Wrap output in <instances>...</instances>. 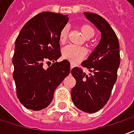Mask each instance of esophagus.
I'll return each mask as SVG.
<instances>
[{
  "label": "esophagus",
  "instance_id": "34e87169",
  "mask_svg": "<svg viewBox=\"0 0 134 134\" xmlns=\"http://www.w3.org/2000/svg\"><path fill=\"white\" fill-rule=\"evenodd\" d=\"M72 67H73V64H72V63H71V64H70V70L72 69Z\"/></svg>",
  "mask_w": 134,
  "mask_h": 134
}]
</instances>
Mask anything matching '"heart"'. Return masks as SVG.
<instances>
[{
  "label": "heart",
  "instance_id": "b5f03b06",
  "mask_svg": "<svg viewBox=\"0 0 134 134\" xmlns=\"http://www.w3.org/2000/svg\"><path fill=\"white\" fill-rule=\"evenodd\" d=\"M81 30L83 35L87 38L93 37L95 33L94 29L89 24H83L81 26ZM69 29L67 26H64L59 33V41L61 43H64L67 38ZM87 51L85 48L79 47L73 44H70L65 47L62 50L63 58L70 61L72 62H76L80 61L87 55Z\"/></svg>",
  "mask_w": 134,
  "mask_h": 134
}]
</instances>
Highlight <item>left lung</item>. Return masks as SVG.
<instances>
[{
  "label": "left lung",
  "mask_w": 134,
  "mask_h": 134,
  "mask_svg": "<svg viewBox=\"0 0 134 134\" xmlns=\"http://www.w3.org/2000/svg\"><path fill=\"white\" fill-rule=\"evenodd\" d=\"M86 18L101 32L99 44L81 66L90 72L87 75L80 67L71 70L76 84L72 88V102L77 108L86 113H96L110 99L117 79L120 64L118 38L108 22L96 13L85 12Z\"/></svg>",
  "instance_id": "obj_1"
}]
</instances>
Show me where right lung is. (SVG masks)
I'll list each match as a JSON object with an SVG mask.
<instances>
[{
	"label": "right lung",
	"mask_w": 134,
	"mask_h": 134,
	"mask_svg": "<svg viewBox=\"0 0 134 134\" xmlns=\"http://www.w3.org/2000/svg\"><path fill=\"white\" fill-rule=\"evenodd\" d=\"M68 20L62 14L41 12L26 23L17 37L12 76L17 97L26 108H47L56 87L70 73L67 60L55 62L62 55L59 33ZM49 61L54 63L45 69L44 63Z\"/></svg>",
	"instance_id": "right-lung-1"
}]
</instances>
